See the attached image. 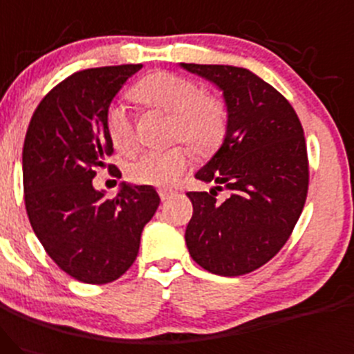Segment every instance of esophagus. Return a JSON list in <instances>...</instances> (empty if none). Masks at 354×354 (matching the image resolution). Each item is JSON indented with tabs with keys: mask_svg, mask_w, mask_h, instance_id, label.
Returning a JSON list of instances; mask_svg holds the SVG:
<instances>
[{
	"mask_svg": "<svg viewBox=\"0 0 354 354\" xmlns=\"http://www.w3.org/2000/svg\"><path fill=\"white\" fill-rule=\"evenodd\" d=\"M158 196H160L162 201H169V198H172L176 196V192L170 189H158Z\"/></svg>",
	"mask_w": 354,
	"mask_h": 354,
	"instance_id": "esophagus-1",
	"label": "esophagus"
}]
</instances>
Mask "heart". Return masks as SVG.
<instances>
[{
    "instance_id": "b5f03b06",
    "label": "heart",
    "mask_w": 354,
    "mask_h": 354,
    "mask_svg": "<svg viewBox=\"0 0 354 354\" xmlns=\"http://www.w3.org/2000/svg\"><path fill=\"white\" fill-rule=\"evenodd\" d=\"M132 97L142 105L170 113L172 138H182L197 156L216 152L227 133V110L221 98L202 93L189 78L169 71L147 75L132 88ZM106 132L120 150L133 145V124L122 103L106 112ZM190 152L185 145L145 150L129 165V176L138 184L172 185L189 167Z\"/></svg>"
}]
</instances>
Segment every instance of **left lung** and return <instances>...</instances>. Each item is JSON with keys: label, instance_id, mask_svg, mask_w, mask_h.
Instances as JSON below:
<instances>
[{"label": "left lung", "instance_id": "8db88e82", "mask_svg": "<svg viewBox=\"0 0 354 354\" xmlns=\"http://www.w3.org/2000/svg\"><path fill=\"white\" fill-rule=\"evenodd\" d=\"M222 91L227 133L196 174L214 182L189 192L194 214L185 242L192 259L217 276H242L271 261L303 212L309 184L308 152L299 118L283 95L248 68L180 63ZM231 196L216 201V189Z\"/></svg>", "mask_w": 354, "mask_h": 354}]
</instances>
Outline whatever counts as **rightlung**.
I'll return each instance as SVG.
<instances>
[{
	"mask_svg": "<svg viewBox=\"0 0 354 354\" xmlns=\"http://www.w3.org/2000/svg\"><path fill=\"white\" fill-rule=\"evenodd\" d=\"M140 68L73 73L39 102L25 137L23 187L31 227L58 268L86 284L112 283L133 264L142 230L160 204L150 185L124 182L109 198L91 184L113 152L106 132L110 103Z\"/></svg>",
	"mask_w": 354,
	"mask_h": 354,
	"instance_id": "obj_1",
	"label": "right lung"
}]
</instances>
